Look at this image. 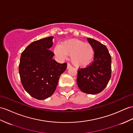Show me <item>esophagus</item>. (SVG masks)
<instances>
[{
  "label": "esophagus",
  "instance_id": "34e87169",
  "mask_svg": "<svg viewBox=\"0 0 133 133\" xmlns=\"http://www.w3.org/2000/svg\"><path fill=\"white\" fill-rule=\"evenodd\" d=\"M71 67H72V66H71V65H70V64H69V63H68V64H67V69H69V68H70Z\"/></svg>",
  "mask_w": 133,
  "mask_h": 133
}]
</instances>
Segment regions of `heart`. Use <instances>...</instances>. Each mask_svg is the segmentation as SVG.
<instances>
[{
  "label": "heart",
  "instance_id": "b5f03b06",
  "mask_svg": "<svg viewBox=\"0 0 133 133\" xmlns=\"http://www.w3.org/2000/svg\"><path fill=\"white\" fill-rule=\"evenodd\" d=\"M54 52L61 59H66L70 55V61L77 68L87 66L91 63L95 55V51L89 43L77 39H71L57 45Z\"/></svg>",
  "mask_w": 133,
  "mask_h": 133
}]
</instances>
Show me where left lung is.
I'll return each mask as SVG.
<instances>
[{
  "label": "left lung",
  "instance_id": "8db88e82",
  "mask_svg": "<svg viewBox=\"0 0 133 133\" xmlns=\"http://www.w3.org/2000/svg\"><path fill=\"white\" fill-rule=\"evenodd\" d=\"M87 40L95 51L94 61L78 70L77 83L82 92L96 94L105 88L111 77V56L104 44L94 39Z\"/></svg>",
  "mask_w": 133,
  "mask_h": 133
}]
</instances>
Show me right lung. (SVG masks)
Segmentation results:
<instances>
[{"instance_id": "obj_1", "label": "right lung", "mask_w": 133, "mask_h": 133, "mask_svg": "<svg viewBox=\"0 0 133 133\" xmlns=\"http://www.w3.org/2000/svg\"><path fill=\"white\" fill-rule=\"evenodd\" d=\"M54 37L32 42L22 52L19 74L25 91L32 97L44 100L54 93L60 75L66 69V63H57L50 48Z\"/></svg>"}]
</instances>
